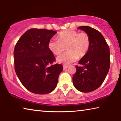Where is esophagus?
Returning <instances> with one entry per match:
<instances>
[{
    "mask_svg": "<svg viewBox=\"0 0 121 121\" xmlns=\"http://www.w3.org/2000/svg\"><path fill=\"white\" fill-rule=\"evenodd\" d=\"M69 66L68 65H63V69L65 70V69H66L67 68H68Z\"/></svg>",
    "mask_w": 121,
    "mask_h": 121,
    "instance_id": "obj_1",
    "label": "esophagus"
}]
</instances>
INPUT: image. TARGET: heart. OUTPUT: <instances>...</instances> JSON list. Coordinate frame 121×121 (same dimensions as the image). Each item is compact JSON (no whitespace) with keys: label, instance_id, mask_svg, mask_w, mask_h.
Listing matches in <instances>:
<instances>
[{"label":"heart","instance_id":"b5f03b06","mask_svg":"<svg viewBox=\"0 0 121 121\" xmlns=\"http://www.w3.org/2000/svg\"><path fill=\"white\" fill-rule=\"evenodd\" d=\"M90 46V39L86 32L79 33L73 30L61 31L58 35V39H51L48 44V49L55 55L60 54L66 47V52L56 58L57 62L65 65L84 56Z\"/></svg>","mask_w":121,"mask_h":121}]
</instances>
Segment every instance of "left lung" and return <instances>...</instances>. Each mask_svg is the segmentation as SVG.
Listing matches in <instances>:
<instances>
[{"instance_id": "1", "label": "left lung", "mask_w": 121, "mask_h": 121, "mask_svg": "<svg viewBox=\"0 0 121 121\" xmlns=\"http://www.w3.org/2000/svg\"><path fill=\"white\" fill-rule=\"evenodd\" d=\"M85 31L90 39V46L86 54L76 65V72L73 77L74 86L82 92H90L98 89L102 83L110 67L109 48L100 32L88 26L78 28Z\"/></svg>"}]
</instances>
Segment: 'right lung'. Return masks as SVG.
Instances as JSON below:
<instances>
[{
  "label": "right lung",
  "instance_id": "add662e5",
  "mask_svg": "<svg viewBox=\"0 0 121 121\" xmlns=\"http://www.w3.org/2000/svg\"><path fill=\"white\" fill-rule=\"evenodd\" d=\"M56 33L52 30L30 29L22 35L14 50L15 73L24 87L32 93L45 95L56 87L63 70L54 64V54L48 44Z\"/></svg>",
  "mask_w": 121,
  "mask_h": 121
}]
</instances>
